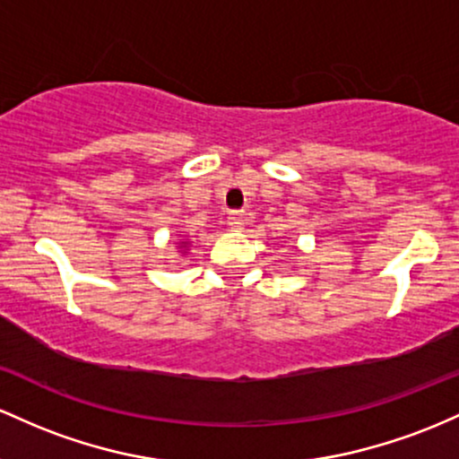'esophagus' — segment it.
Returning a JSON list of instances; mask_svg holds the SVG:
<instances>
[{"mask_svg": "<svg viewBox=\"0 0 459 459\" xmlns=\"http://www.w3.org/2000/svg\"><path fill=\"white\" fill-rule=\"evenodd\" d=\"M245 223H247V214L243 210H234V212L228 216V225L231 230H243Z\"/></svg>", "mask_w": 459, "mask_h": 459, "instance_id": "esophagus-1", "label": "esophagus"}]
</instances>
